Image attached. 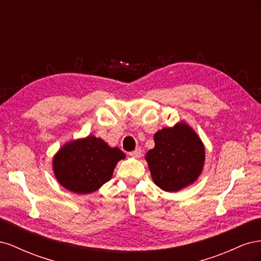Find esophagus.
<instances>
[{"label": "esophagus", "mask_w": 261, "mask_h": 261, "mask_svg": "<svg viewBox=\"0 0 261 261\" xmlns=\"http://www.w3.org/2000/svg\"><path fill=\"white\" fill-rule=\"evenodd\" d=\"M129 155L130 156H134V158H140L141 156V149L140 148H136L134 151L129 152Z\"/></svg>", "instance_id": "esophagus-1"}]
</instances>
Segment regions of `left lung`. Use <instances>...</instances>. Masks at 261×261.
Segmentation results:
<instances>
[{
    "mask_svg": "<svg viewBox=\"0 0 261 261\" xmlns=\"http://www.w3.org/2000/svg\"><path fill=\"white\" fill-rule=\"evenodd\" d=\"M154 148L146 161L154 184L164 192H178L198 179L206 151L200 137L186 122L164 127L154 134Z\"/></svg>",
    "mask_w": 261,
    "mask_h": 261,
    "instance_id": "obj_1",
    "label": "left lung"
}]
</instances>
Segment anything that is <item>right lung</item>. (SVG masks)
<instances>
[{
    "label": "right lung",
    "mask_w": 261,
    "mask_h": 261,
    "mask_svg": "<svg viewBox=\"0 0 261 261\" xmlns=\"http://www.w3.org/2000/svg\"><path fill=\"white\" fill-rule=\"evenodd\" d=\"M122 159L125 153L121 149L89 135L62 146L53 156L52 168L63 187L76 194H90L111 179Z\"/></svg>",
    "instance_id": "1"
}]
</instances>
